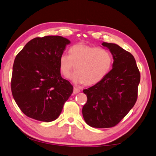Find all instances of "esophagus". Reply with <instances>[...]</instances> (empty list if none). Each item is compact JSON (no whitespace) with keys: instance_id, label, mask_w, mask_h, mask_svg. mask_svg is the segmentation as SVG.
<instances>
[{"instance_id":"esophagus-1","label":"esophagus","mask_w":156,"mask_h":156,"mask_svg":"<svg viewBox=\"0 0 156 156\" xmlns=\"http://www.w3.org/2000/svg\"><path fill=\"white\" fill-rule=\"evenodd\" d=\"M79 92H80V89L78 88L77 87H74V88H73V94H76L79 93Z\"/></svg>"}]
</instances>
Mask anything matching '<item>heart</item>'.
Instances as JSON below:
<instances>
[{
    "mask_svg": "<svg viewBox=\"0 0 156 156\" xmlns=\"http://www.w3.org/2000/svg\"><path fill=\"white\" fill-rule=\"evenodd\" d=\"M112 55L108 49L78 44L71 47L68 55H60L58 64L64 77H68L74 68L76 71L71 76L73 81L92 85L105 77L112 68Z\"/></svg>",
    "mask_w": 156,
    "mask_h": 156,
    "instance_id": "obj_1",
    "label": "heart"
}]
</instances>
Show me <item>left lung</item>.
Here are the masks:
<instances>
[{
  "label": "left lung",
  "instance_id": "1",
  "mask_svg": "<svg viewBox=\"0 0 156 156\" xmlns=\"http://www.w3.org/2000/svg\"><path fill=\"white\" fill-rule=\"evenodd\" d=\"M102 45L112 55V68L102 81L83 90L87 101L82 112L88 126L108 128L119 124L135 105L140 75L129 52L115 44Z\"/></svg>",
  "mask_w": 156,
  "mask_h": 156
}]
</instances>
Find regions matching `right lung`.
I'll return each mask as SVG.
<instances>
[{
	"label": "right lung",
	"mask_w": 156,
	"mask_h": 156,
	"mask_svg": "<svg viewBox=\"0 0 156 156\" xmlns=\"http://www.w3.org/2000/svg\"><path fill=\"white\" fill-rule=\"evenodd\" d=\"M70 41L59 36L31 40L14 60L11 90L14 100L28 117L56 120L73 87L60 75L59 58Z\"/></svg>",
	"instance_id": "obj_1"
}]
</instances>
